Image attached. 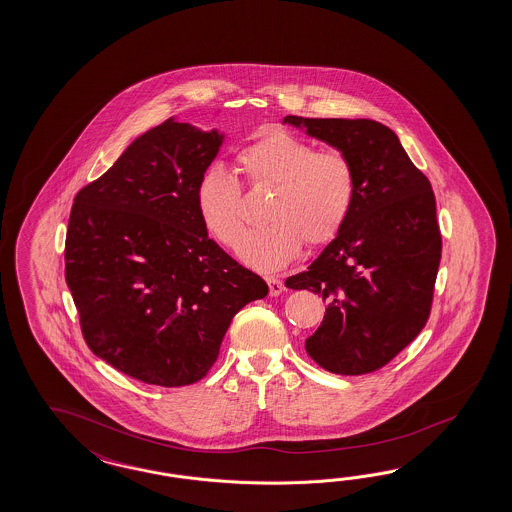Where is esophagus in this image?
I'll list each match as a JSON object with an SVG mask.
<instances>
[{"instance_id": "34e87169", "label": "esophagus", "mask_w": 512, "mask_h": 512, "mask_svg": "<svg viewBox=\"0 0 512 512\" xmlns=\"http://www.w3.org/2000/svg\"><path fill=\"white\" fill-rule=\"evenodd\" d=\"M266 283H268V288H270V296H279L281 292H283V281L281 279H277V277H266Z\"/></svg>"}]
</instances>
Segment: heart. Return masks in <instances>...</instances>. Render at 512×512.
Here are the masks:
<instances>
[{
	"mask_svg": "<svg viewBox=\"0 0 512 512\" xmlns=\"http://www.w3.org/2000/svg\"><path fill=\"white\" fill-rule=\"evenodd\" d=\"M237 168L251 188H274L264 220L240 248L253 268L272 272L300 253L303 242L320 248L348 222L357 198V170L344 151L322 150L288 131H268L237 153ZM201 222L225 248H237L246 231L242 190L220 164L196 187Z\"/></svg>",
	"mask_w": 512,
	"mask_h": 512,
	"instance_id": "b5f03b06",
	"label": "heart"
}]
</instances>
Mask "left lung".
<instances>
[{
  "label": "left lung",
  "mask_w": 512,
  "mask_h": 512,
  "mask_svg": "<svg viewBox=\"0 0 512 512\" xmlns=\"http://www.w3.org/2000/svg\"><path fill=\"white\" fill-rule=\"evenodd\" d=\"M283 122L305 127L355 164L357 198L344 229L285 285L327 303L324 322L305 340L312 361L331 374H370L407 348L429 318L442 253L433 188L387 125L301 116Z\"/></svg>",
  "instance_id": "left-lung-1"
}]
</instances>
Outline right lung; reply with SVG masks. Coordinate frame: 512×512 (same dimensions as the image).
Here are the masks:
<instances>
[{
    "mask_svg": "<svg viewBox=\"0 0 512 512\" xmlns=\"http://www.w3.org/2000/svg\"><path fill=\"white\" fill-rule=\"evenodd\" d=\"M224 135L174 118L75 194L64 277L88 348L122 374L185 387L211 370L233 316L268 285L207 235L196 187Z\"/></svg>",
    "mask_w": 512,
    "mask_h": 512,
    "instance_id": "obj_1",
    "label": "right lung"
}]
</instances>
